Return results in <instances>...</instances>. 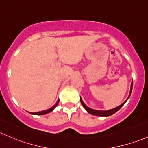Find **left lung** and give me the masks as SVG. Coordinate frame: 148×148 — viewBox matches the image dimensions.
<instances>
[{
    "label": "left lung",
    "instance_id": "left-lung-1",
    "mask_svg": "<svg viewBox=\"0 0 148 148\" xmlns=\"http://www.w3.org/2000/svg\"><path fill=\"white\" fill-rule=\"evenodd\" d=\"M133 82H132L131 83V85H130V94H129V96L128 97H127V99H126V101H125L122 104H121V105L119 106L116 107V108H112V109H110V110H107V111H99V110H95V109H93V108H89V107H88L86 104L84 103L83 101H82V99L80 97V101L82 103V106H83L84 108L86 109V111L88 112V113H90V114L91 115H94V116H101V117H108V116H111V115L114 114L115 113H116L120 108H121V107L123 106L125 104V103L127 101V100H128V99L130 98V94H131V92H132V88H133Z\"/></svg>",
    "mask_w": 148,
    "mask_h": 148
}]
</instances>
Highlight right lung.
<instances>
[{
    "label": "right lung",
    "instance_id": "add662e5",
    "mask_svg": "<svg viewBox=\"0 0 148 148\" xmlns=\"http://www.w3.org/2000/svg\"><path fill=\"white\" fill-rule=\"evenodd\" d=\"M59 101H60V100H59V99H58V100H57V103H56L54 104L53 106L51 107L50 108H49V109L45 110V111H40V112H35V113H30V114H32V115H45V114H47V113H50V112H52V111H53L54 108H55V107L57 106V105H58Z\"/></svg>",
    "mask_w": 148,
    "mask_h": 148
}]
</instances>
